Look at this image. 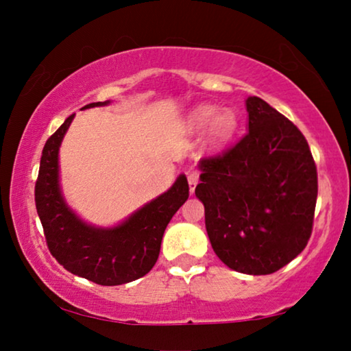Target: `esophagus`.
Instances as JSON below:
<instances>
[{
  "mask_svg": "<svg viewBox=\"0 0 351 351\" xmlns=\"http://www.w3.org/2000/svg\"><path fill=\"white\" fill-rule=\"evenodd\" d=\"M186 179H189V185H190V193H193L196 185H198L199 180V174L196 171H189L186 172Z\"/></svg>",
  "mask_w": 351,
  "mask_h": 351,
  "instance_id": "esophagus-1",
  "label": "esophagus"
}]
</instances>
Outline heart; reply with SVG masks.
<instances>
[{"instance_id":"heart-1","label":"heart","mask_w":351,"mask_h":351,"mask_svg":"<svg viewBox=\"0 0 351 351\" xmlns=\"http://www.w3.org/2000/svg\"><path fill=\"white\" fill-rule=\"evenodd\" d=\"M219 112L215 105H201L195 108L189 117V128L191 131H203L209 127V142L210 145H222L233 136L237 129V117L232 110Z\"/></svg>"}]
</instances>
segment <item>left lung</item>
<instances>
[{"label": "left lung", "mask_w": 351, "mask_h": 351, "mask_svg": "<svg viewBox=\"0 0 351 351\" xmlns=\"http://www.w3.org/2000/svg\"><path fill=\"white\" fill-rule=\"evenodd\" d=\"M247 132L203 158L195 195L214 252L246 275H270L304 251L313 228L318 174L294 123L261 97H247Z\"/></svg>", "instance_id": "obj_1"}]
</instances>
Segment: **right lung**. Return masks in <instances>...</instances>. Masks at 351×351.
I'll return each mask as SVG.
<instances>
[{"instance_id":"obj_1","label":"right lung","mask_w":351,"mask_h":351,"mask_svg":"<svg viewBox=\"0 0 351 351\" xmlns=\"http://www.w3.org/2000/svg\"><path fill=\"white\" fill-rule=\"evenodd\" d=\"M94 102L83 108L102 107ZM75 114L47 138L35 185V203L47 247L65 270L102 286H118L147 275L158 261L161 239L182 204L189 198V182L182 174L165 193L117 227H94L81 220L65 203L59 184V148Z\"/></svg>"}]
</instances>
